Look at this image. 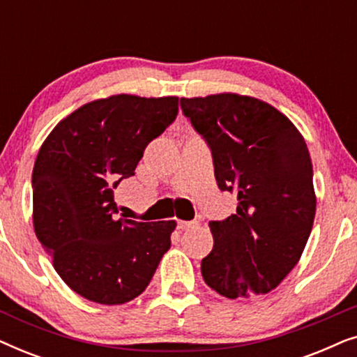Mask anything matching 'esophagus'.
<instances>
[{"label": "esophagus", "instance_id": "obj_1", "mask_svg": "<svg viewBox=\"0 0 357 357\" xmlns=\"http://www.w3.org/2000/svg\"><path fill=\"white\" fill-rule=\"evenodd\" d=\"M198 227L197 221H177V229L180 231H190V229Z\"/></svg>", "mask_w": 357, "mask_h": 357}]
</instances>
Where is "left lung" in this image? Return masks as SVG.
Masks as SVG:
<instances>
[{"mask_svg":"<svg viewBox=\"0 0 357 357\" xmlns=\"http://www.w3.org/2000/svg\"><path fill=\"white\" fill-rule=\"evenodd\" d=\"M185 116L208 141L218 187L237 213L211 221L202 260L206 284L229 299L268 294L297 265L314 226V170L304 136L268 102L236 92L182 97Z\"/></svg>","mask_w":357,"mask_h":357,"instance_id":"8db88e82","label":"left lung"}]
</instances>
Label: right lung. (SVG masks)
I'll list each match as a JSON object with an SVG mask.
<instances>
[{
	"label": "right lung",
	"mask_w": 357,
	"mask_h": 357,
	"mask_svg": "<svg viewBox=\"0 0 357 357\" xmlns=\"http://www.w3.org/2000/svg\"><path fill=\"white\" fill-rule=\"evenodd\" d=\"M178 97L116 94L71 112L50 131L32 172L33 231L68 287L120 305L148 287L175 221L119 219L114 188L172 123Z\"/></svg>",
	"instance_id": "1"
}]
</instances>
